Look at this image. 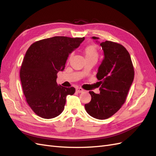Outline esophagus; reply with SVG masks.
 I'll return each mask as SVG.
<instances>
[{"label": "esophagus", "mask_w": 156, "mask_h": 156, "mask_svg": "<svg viewBox=\"0 0 156 156\" xmlns=\"http://www.w3.org/2000/svg\"><path fill=\"white\" fill-rule=\"evenodd\" d=\"M76 92L78 93H82L84 92V90L81 88H76Z\"/></svg>", "instance_id": "34e87169"}]
</instances>
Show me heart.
<instances>
[{
  "instance_id": "obj_1",
  "label": "heart",
  "mask_w": 156,
  "mask_h": 156,
  "mask_svg": "<svg viewBox=\"0 0 156 156\" xmlns=\"http://www.w3.org/2000/svg\"><path fill=\"white\" fill-rule=\"evenodd\" d=\"M84 57L86 59L96 58L98 57V52L96 47L94 45H90L87 46L84 50Z\"/></svg>"
}]
</instances>
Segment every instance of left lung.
<instances>
[{"label": "left lung", "mask_w": 156, "mask_h": 156, "mask_svg": "<svg viewBox=\"0 0 156 156\" xmlns=\"http://www.w3.org/2000/svg\"><path fill=\"white\" fill-rule=\"evenodd\" d=\"M93 40L99 37L93 36ZM100 44L104 58L98 68L100 94L92 91L91 101L84 105L88 114L99 120L111 117L124 104L134 79V69L128 51L123 45L111 41Z\"/></svg>", "instance_id": "left-lung-1"}]
</instances>
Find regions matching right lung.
<instances>
[{
	"mask_svg": "<svg viewBox=\"0 0 156 156\" xmlns=\"http://www.w3.org/2000/svg\"><path fill=\"white\" fill-rule=\"evenodd\" d=\"M84 37L55 36L36 41L28 49L20 69L27 102L43 119H53L62 112L68 95L75 89L58 85L57 73L63 71L69 55Z\"/></svg>",
	"mask_w": 156,
	"mask_h": 156,
	"instance_id": "1",
	"label": "right lung"
}]
</instances>
